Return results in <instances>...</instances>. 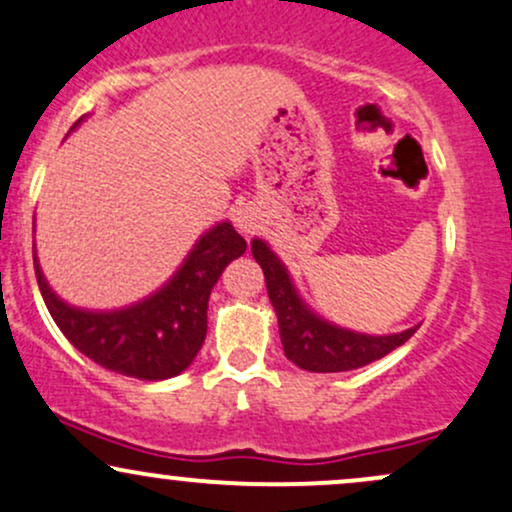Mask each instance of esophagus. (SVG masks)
<instances>
[{
	"label": "esophagus",
	"mask_w": 512,
	"mask_h": 512,
	"mask_svg": "<svg viewBox=\"0 0 512 512\" xmlns=\"http://www.w3.org/2000/svg\"><path fill=\"white\" fill-rule=\"evenodd\" d=\"M235 228L240 230L243 235H255L257 230L262 228V216L255 206H240L233 216Z\"/></svg>",
	"instance_id": "1"
}]
</instances>
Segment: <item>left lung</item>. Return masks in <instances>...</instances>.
Segmentation results:
<instances>
[{"mask_svg": "<svg viewBox=\"0 0 512 512\" xmlns=\"http://www.w3.org/2000/svg\"><path fill=\"white\" fill-rule=\"evenodd\" d=\"M252 257L265 272L267 294L277 313L279 335H282L284 355L306 369V372H350L364 364L389 355L391 350L401 347L418 330H401L391 335H367L357 330L340 328L323 316H318L306 301L301 299L289 269L277 257V252L262 238L250 243Z\"/></svg>", "mask_w": 512, "mask_h": 512, "instance_id": "1", "label": "left lung"}]
</instances>
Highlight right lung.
<instances>
[{"label":"right lung","mask_w":512,"mask_h":512,"mask_svg":"<svg viewBox=\"0 0 512 512\" xmlns=\"http://www.w3.org/2000/svg\"><path fill=\"white\" fill-rule=\"evenodd\" d=\"M245 247L233 223H216L155 294L114 311H87L60 299L43 277L36 245L33 267L50 316L82 355L116 374L162 381L182 374L199 355L209 328L206 311L213 284Z\"/></svg>","instance_id":"right-lung-1"}]
</instances>
